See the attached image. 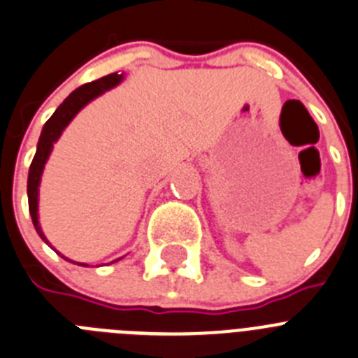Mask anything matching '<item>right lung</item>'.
Returning <instances> with one entry per match:
<instances>
[{
    "label": "right lung",
    "instance_id": "obj_1",
    "mask_svg": "<svg viewBox=\"0 0 358 358\" xmlns=\"http://www.w3.org/2000/svg\"><path fill=\"white\" fill-rule=\"evenodd\" d=\"M123 78L124 75L112 73V75L103 76V78L94 80V82L78 87L76 91H73L66 99H64L62 105H60V107L55 110V114L48 119L43 131H41L37 151H35V157L34 160H31V166H30V173H28V208H30V215H31V221H34L35 230H37V234L41 235V239H43L44 243H48V239H46V235L43 234V230H41V224H38V214H37L38 185H41V176H43V171H44V164H46L48 157H50L51 150H53V144L59 141L64 128L71 123V119L75 117V115L85 107L87 103L92 101V99L98 98V96H101L103 92L112 89V87L119 85V83L123 82ZM64 259H66V257H64ZM71 262H73V260H71ZM73 264L87 266V264H80V262H73Z\"/></svg>",
    "mask_w": 358,
    "mask_h": 358
}]
</instances>
